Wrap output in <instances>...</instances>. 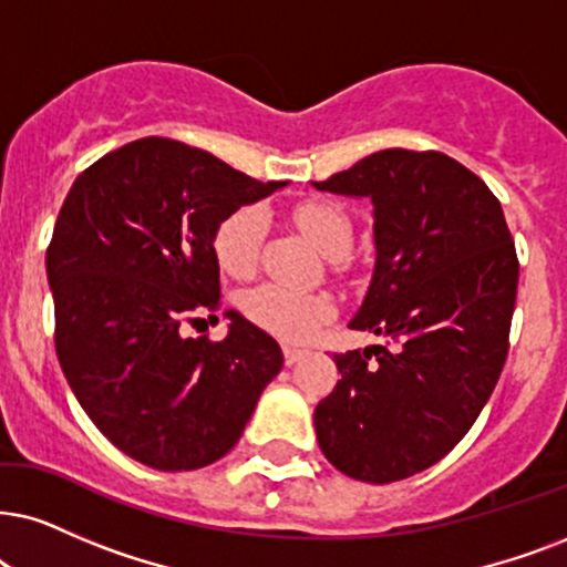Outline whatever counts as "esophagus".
I'll use <instances>...</instances> for the list:
<instances>
[{
    "instance_id": "obj_1",
    "label": "esophagus",
    "mask_w": 567,
    "mask_h": 567,
    "mask_svg": "<svg viewBox=\"0 0 567 567\" xmlns=\"http://www.w3.org/2000/svg\"><path fill=\"white\" fill-rule=\"evenodd\" d=\"M282 355H285V363H288V367H292V363H298L300 358L306 355V350L303 348H296V346H282Z\"/></svg>"
}]
</instances>
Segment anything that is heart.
I'll return each mask as SVG.
<instances>
[{
  "label": "heart",
  "mask_w": 567,
  "mask_h": 567,
  "mask_svg": "<svg viewBox=\"0 0 567 567\" xmlns=\"http://www.w3.org/2000/svg\"><path fill=\"white\" fill-rule=\"evenodd\" d=\"M292 221L327 259L340 264L353 243V221L332 200H306L292 209ZM267 219L259 206H240L221 219L214 235V256L221 271L248 277L259 261ZM246 317L282 340H306L308 334L334 317V303L327 292L292 290L277 282L256 285L243 298Z\"/></svg>",
  "instance_id": "b5f03b06"
}]
</instances>
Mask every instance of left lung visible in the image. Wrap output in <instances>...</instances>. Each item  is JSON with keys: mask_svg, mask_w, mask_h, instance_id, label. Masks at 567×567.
I'll use <instances>...</instances> for the list:
<instances>
[{"mask_svg": "<svg viewBox=\"0 0 567 567\" xmlns=\"http://www.w3.org/2000/svg\"><path fill=\"white\" fill-rule=\"evenodd\" d=\"M313 188L374 204L377 264L350 329L390 340L334 355L319 447L358 482H400L463 440L503 374L513 235L482 177L440 152L384 148Z\"/></svg>", "mask_w": 567, "mask_h": 567, "instance_id": "obj_1", "label": "left lung"}]
</instances>
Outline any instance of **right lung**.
<instances>
[{
    "mask_svg": "<svg viewBox=\"0 0 567 567\" xmlns=\"http://www.w3.org/2000/svg\"><path fill=\"white\" fill-rule=\"evenodd\" d=\"M282 185L152 135L93 162L64 198L47 248L56 358L89 419L133 461H219L282 369L277 342L235 311L225 340L183 334L193 313L219 308L221 219Z\"/></svg>",
    "mask_w": 567,
    "mask_h": 567,
    "instance_id": "1",
    "label": "right lung"
}]
</instances>
